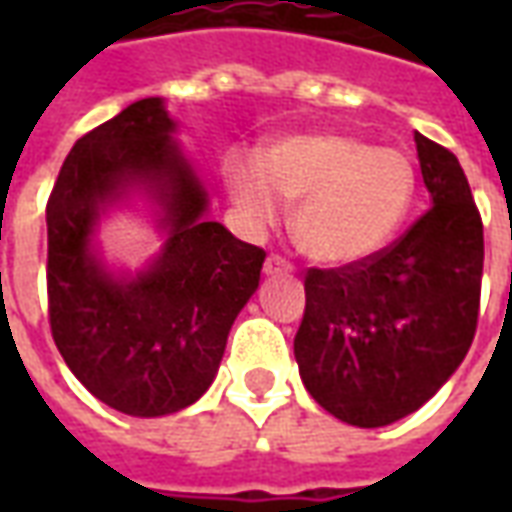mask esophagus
<instances>
[{
    "label": "esophagus",
    "instance_id": "1",
    "mask_svg": "<svg viewBox=\"0 0 512 512\" xmlns=\"http://www.w3.org/2000/svg\"><path fill=\"white\" fill-rule=\"evenodd\" d=\"M263 271H266V274H290V271H293V263H288L282 255H268Z\"/></svg>",
    "mask_w": 512,
    "mask_h": 512
}]
</instances>
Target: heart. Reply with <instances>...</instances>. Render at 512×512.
<instances>
[{
  "mask_svg": "<svg viewBox=\"0 0 512 512\" xmlns=\"http://www.w3.org/2000/svg\"><path fill=\"white\" fill-rule=\"evenodd\" d=\"M227 189L246 227H266L296 202L293 235L326 266L381 252L406 224L417 175L406 153L348 134H296L249 158L227 161Z\"/></svg>",
  "mask_w": 512,
  "mask_h": 512,
  "instance_id": "obj_1",
  "label": "heart"
}]
</instances>
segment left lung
Masks as SVG:
<instances>
[{
  "mask_svg": "<svg viewBox=\"0 0 512 512\" xmlns=\"http://www.w3.org/2000/svg\"><path fill=\"white\" fill-rule=\"evenodd\" d=\"M433 205L397 241L340 268H310L293 354L315 403L356 428L417 411L477 332L483 219L447 147L414 134Z\"/></svg>",
  "mask_w": 512,
  "mask_h": 512,
  "instance_id": "left-lung-1",
  "label": "left lung"
}]
</instances>
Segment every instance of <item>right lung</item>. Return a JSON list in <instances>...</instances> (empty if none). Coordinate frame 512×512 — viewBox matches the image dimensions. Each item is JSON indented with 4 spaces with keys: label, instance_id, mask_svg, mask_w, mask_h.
Returning a JSON list of instances; mask_svg holds the SVG:
<instances>
[{
    "label": "right lung",
    "instance_id": "right-lung-1",
    "mask_svg": "<svg viewBox=\"0 0 512 512\" xmlns=\"http://www.w3.org/2000/svg\"><path fill=\"white\" fill-rule=\"evenodd\" d=\"M161 98H142L84 134L46 202L49 326L65 365L98 400L164 417L211 386L235 315L266 252L205 222V189L172 139ZM131 182L165 205V252L136 280L109 278L89 252L97 211Z\"/></svg>",
    "mask_w": 512,
    "mask_h": 512
}]
</instances>
